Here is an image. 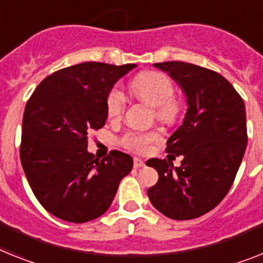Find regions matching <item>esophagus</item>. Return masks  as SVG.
Wrapping results in <instances>:
<instances>
[{
  "label": "esophagus",
  "mask_w": 263,
  "mask_h": 263,
  "mask_svg": "<svg viewBox=\"0 0 263 263\" xmlns=\"http://www.w3.org/2000/svg\"><path fill=\"white\" fill-rule=\"evenodd\" d=\"M143 165H144V162H143L142 159L134 158V167H135V168H140Z\"/></svg>",
  "instance_id": "obj_1"
}]
</instances>
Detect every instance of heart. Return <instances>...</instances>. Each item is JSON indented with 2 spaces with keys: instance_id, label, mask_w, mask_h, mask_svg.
I'll return each instance as SVG.
<instances>
[{
  "instance_id": "1",
  "label": "heart",
  "mask_w": 263,
  "mask_h": 263,
  "mask_svg": "<svg viewBox=\"0 0 263 263\" xmlns=\"http://www.w3.org/2000/svg\"><path fill=\"white\" fill-rule=\"evenodd\" d=\"M131 89L139 100L154 107L155 118L162 123L173 125L182 115V103L174 98V84L162 72L147 70L132 80ZM125 107V96L119 87H114L107 96L105 108L109 119L120 118ZM160 134L158 131H128L121 136L120 143L124 148L136 154H145L151 145L158 142Z\"/></svg>"
}]
</instances>
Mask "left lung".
I'll return each instance as SVG.
<instances>
[{
    "mask_svg": "<svg viewBox=\"0 0 263 263\" xmlns=\"http://www.w3.org/2000/svg\"><path fill=\"white\" fill-rule=\"evenodd\" d=\"M154 65L182 87L189 108L165 148L175 154L168 156H182V164L147 160L159 174L147 194L165 217L194 219L217 207L233 186L248 144L243 99L222 74L207 68L182 61Z\"/></svg>",
    "mask_w": 263,
    "mask_h": 263,
    "instance_id": "1",
    "label": "left lung"
}]
</instances>
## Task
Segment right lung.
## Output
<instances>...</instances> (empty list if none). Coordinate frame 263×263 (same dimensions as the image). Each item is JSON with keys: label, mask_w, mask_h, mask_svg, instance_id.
Masks as SVG:
<instances>
[{"label": "right lung", "mask_w": 263, "mask_h": 263, "mask_svg": "<svg viewBox=\"0 0 263 263\" xmlns=\"http://www.w3.org/2000/svg\"><path fill=\"white\" fill-rule=\"evenodd\" d=\"M136 64L83 63L45 77L26 103L20 158L33 194L52 215L84 223L109 209L132 158L87 151L88 134L107 120L114 84Z\"/></svg>", "instance_id": "add662e5"}]
</instances>
